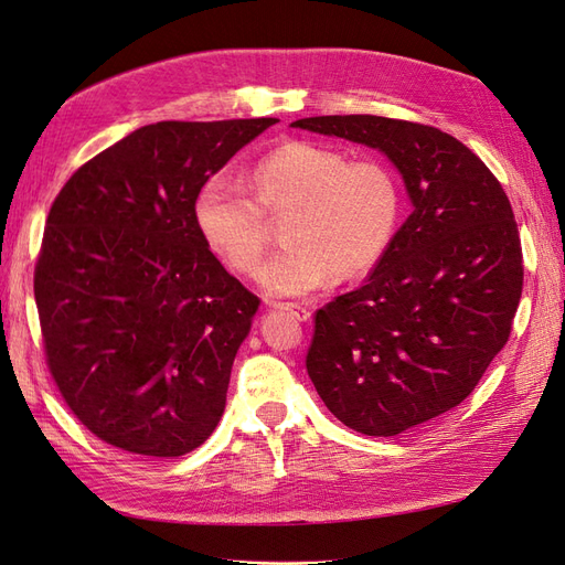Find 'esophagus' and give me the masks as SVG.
Here are the masks:
<instances>
[{
  "label": "esophagus",
  "instance_id": "obj_1",
  "mask_svg": "<svg viewBox=\"0 0 565 565\" xmlns=\"http://www.w3.org/2000/svg\"><path fill=\"white\" fill-rule=\"evenodd\" d=\"M281 309L290 311L298 321H309L311 319V309L307 305H298V302H286V305H279Z\"/></svg>",
  "mask_w": 565,
  "mask_h": 565
}]
</instances>
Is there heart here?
<instances>
[{
    "label": "heart",
    "instance_id": "1",
    "mask_svg": "<svg viewBox=\"0 0 565 565\" xmlns=\"http://www.w3.org/2000/svg\"><path fill=\"white\" fill-rule=\"evenodd\" d=\"M254 195L223 177L204 181L195 200L200 235L239 275H254L269 242V218H286L290 242L260 269L265 294L307 296L332 277H359L388 250L403 193L380 158H353L338 146L288 141L250 172Z\"/></svg>",
    "mask_w": 565,
    "mask_h": 565
}]
</instances>
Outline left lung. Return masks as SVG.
Here are the masks:
<instances>
[{
    "label": "left lung",
    "instance_id": "8db88e82",
    "mask_svg": "<svg viewBox=\"0 0 565 565\" xmlns=\"http://www.w3.org/2000/svg\"><path fill=\"white\" fill-rule=\"evenodd\" d=\"M294 128L386 153L412 214L367 281L315 317L307 374L326 407L391 437L461 405L510 340L524 260L503 185L466 143L384 116H315Z\"/></svg>",
    "mask_w": 565,
    "mask_h": 565
}]
</instances>
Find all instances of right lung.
I'll return each mask as SVG.
<instances>
[{"label":"right lung","instance_id":"1","mask_svg":"<svg viewBox=\"0 0 565 565\" xmlns=\"http://www.w3.org/2000/svg\"><path fill=\"white\" fill-rule=\"evenodd\" d=\"M275 122L143 125L57 193L34 267L41 338L62 401L102 443L174 458L218 426L260 300L209 250L195 200Z\"/></svg>","mask_w":565,"mask_h":565}]
</instances>
